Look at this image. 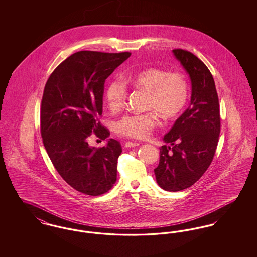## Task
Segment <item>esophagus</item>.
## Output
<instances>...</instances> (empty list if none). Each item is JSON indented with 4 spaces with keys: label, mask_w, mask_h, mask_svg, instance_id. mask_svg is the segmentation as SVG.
<instances>
[{
    "label": "esophagus",
    "mask_w": 257,
    "mask_h": 257,
    "mask_svg": "<svg viewBox=\"0 0 257 257\" xmlns=\"http://www.w3.org/2000/svg\"><path fill=\"white\" fill-rule=\"evenodd\" d=\"M138 146H140L139 143H133V142H126L124 144V147H138Z\"/></svg>",
    "instance_id": "esophagus-1"
}]
</instances>
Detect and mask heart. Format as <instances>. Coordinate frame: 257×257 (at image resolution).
<instances>
[{
	"mask_svg": "<svg viewBox=\"0 0 257 257\" xmlns=\"http://www.w3.org/2000/svg\"><path fill=\"white\" fill-rule=\"evenodd\" d=\"M125 82L147 92L144 113L126 114L115 123L114 130L120 136L144 140L158 126L157 113L165 119H172L183 110L188 97L189 85L185 75L178 71L150 67L127 74ZM127 97L126 86L121 81H111L106 86L105 99L112 111L121 110Z\"/></svg>",
	"mask_w": 257,
	"mask_h": 257,
	"instance_id": "b5f03b06",
	"label": "heart"
}]
</instances>
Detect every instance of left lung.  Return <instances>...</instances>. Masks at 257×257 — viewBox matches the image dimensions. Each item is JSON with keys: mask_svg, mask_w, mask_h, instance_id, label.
<instances>
[{"mask_svg": "<svg viewBox=\"0 0 257 257\" xmlns=\"http://www.w3.org/2000/svg\"><path fill=\"white\" fill-rule=\"evenodd\" d=\"M189 74L191 103L176 119L160 147V161L154 170L162 189L178 192L191 187L207 171L214 158L220 132L219 97L207 66L191 52L172 50Z\"/></svg>", "mask_w": 257, "mask_h": 257, "instance_id": "1", "label": "left lung"}]
</instances>
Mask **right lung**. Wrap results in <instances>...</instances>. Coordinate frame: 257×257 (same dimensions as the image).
I'll list each match as a JSON object with an SVG mask.
<instances>
[{"mask_svg":"<svg viewBox=\"0 0 257 257\" xmlns=\"http://www.w3.org/2000/svg\"><path fill=\"white\" fill-rule=\"evenodd\" d=\"M129 52H77L50 75L40 110L43 145L55 169L76 191L87 196L107 193L116 181L119 142L109 139L105 147H90L87 138L110 136L99 116L103 110L106 79Z\"/></svg>","mask_w":257,"mask_h":257,"instance_id":"obj_1","label":"right lung"}]
</instances>
